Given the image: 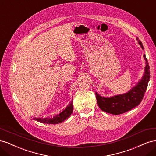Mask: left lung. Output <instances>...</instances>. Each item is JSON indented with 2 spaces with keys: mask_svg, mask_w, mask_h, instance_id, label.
Segmentation results:
<instances>
[{
  "mask_svg": "<svg viewBox=\"0 0 156 156\" xmlns=\"http://www.w3.org/2000/svg\"><path fill=\"white\" fill-rule=\"evenodd\" d=\"M139 45L143 49V44L138 38ZM144 57L146 60L145 73L142 80L132 88L129 92L122 95L115 96L111 98H104L100 96L96 92L98 104L101 110L107 113L114 115L122 114L127 111L131 110L132 108L140 104L144 96V93L147 89L148 83L150 78V67L147 58L145 55Z\"/></svg>",
  "mask_w": 156,
  "mask_h": 156,
  "instance_id": "1",
  "label": "left lung"
}]
</instances>
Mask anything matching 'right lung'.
Here are the masks:
<instances>
[{
  "label": "right lung",
  "mask_w": 156,
  "mask_h": 156,
  "mask_svg": "<svg viewBox=\"0 0 156 156\" xmlns=\"http://www.w3.org/2000/svg\"><path fill=\"white\" fill-rule=\"evenodd\" d=\"M73 110V103L72 101L62 112H60V114L56 115L53 117L33 118V119L39 122H41V123H44V124H59V123H61V122H62L66 119H67L68 118L72 115Z\"/></svg>",
  "instance_id": "right-lung-1"
}]
</instances>
